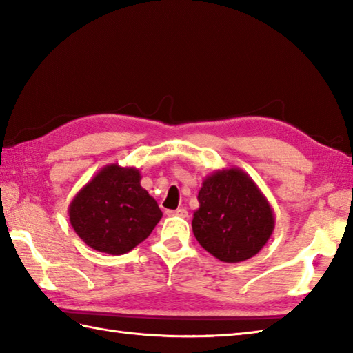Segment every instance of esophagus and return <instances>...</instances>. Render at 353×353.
<instances>
[{
	"label": "esophagus",
	"mask_w": 353,
	"mask_h": 353,
	"mask_svg": "<svg viewBox=\"0 0 353 353\" xmlns=\"http://www.w3.org/2000/svg\"><path fill=\"white\" fill-rule=\"evenodd\" d=\"M168 215H174V216H181V219H186L188 216V211L186 209L181 208V209H176V211H168Z\"/></svg>",
	"instance_id": "esophagus-1"
}]
</instances>
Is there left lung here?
Segmentation results:
<instances>
[{
    "label": "left lung",
    "mask_w": 353,
    "mask_h": 353,
    "mask_svg": "<svg viewBox=\"0 0 353 353\" xmlns=\"http://www.w3.org/2000/svg\"><path fill=\"white\" fill-rule=\"evenodd\" d=\"M192 232L199 244L223 262L253 258L272 236L274 212L253 179L236 167L206 176L199 191Z\"/></svg>",
    "instance_id": "left-lung-1"
}]
</instances>
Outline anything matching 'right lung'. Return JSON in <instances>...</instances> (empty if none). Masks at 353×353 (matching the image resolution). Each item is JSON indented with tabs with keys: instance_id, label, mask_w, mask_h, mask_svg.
Here are the masks:
<instances>
[{
	"instance_id": "1",
	"label": "right lung",
	"mask_w": 353,
	"mask_h": 353,
	"mask_svg": "<svg viewBox=\"0 0 353 353\" xmlns=\"http://www.w3.org/2000/svg\"><path fill=\"white\" fill-rule=\"evenodd\" d=\"M70 223L91 249L124 254L152 234L162 219L156 200L141 186V171L110 163L71 200Z\"/></svg>"
}]
</instances>
